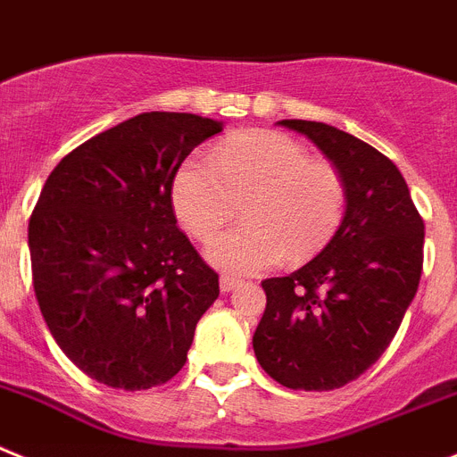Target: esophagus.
<instances>
[{
  "label": "esophagus",
  "instance_id": "obj_1",
  "mask_svg": "<svg viewBox=\"0 0 457 457\" xmlns=\"http://www.w3.org/2000/svg\"><path fill=\"white\" fill-rule=\"evenodd\" d=\"M238 285H241V279H238V278H229V275H220V291H223V294H229V291L237 289Z\"/></svg>",
  "mask_w": 457,
  "mask_h": 457
}]
</instances>
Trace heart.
Masks as SVG:
<instances>
[{"mask_svg": "<svg viewBox=\"0 0 457 457\" xmlns=\"http://www.w3.org/2000/svg\"><path fill=\"white\" fill-rule=\"evenodd\" d=\"M245 200V225L207 245V259L228 273H262L287 254L303 259L335 234L346 204L339 172L279 131H245L182 163L172 209L195 238L219 232Z\"/></svg>", "mask_w": 457, "mask_h": 457, "instance_id": "b5f03b06", "label": "heart"}]
</instances>
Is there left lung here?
Returning <instances> with one entry per match:
<instances>
[{"instance_id": "1", "label": "left lung", "mask_w": 457, "mask_h": 457, "mask_svg": "<svg viewBox=\"0 0 457 457\" xmlns=\"http://www.w3.org/2000/svg\"><path fill=\"white\" fill-rule=\"evenodd\" d=\"M278 125L330 159L346 212L312 262L262 282L266 310L253 348L279 385L330 392L376 364L396 335L421 279L423 220L401 170L376 147L326 122Z\"/></svg>"}]
</instances>
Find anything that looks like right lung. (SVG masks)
I'll use <instances>...</instances> for the list:
<instances>
[{
	"label": "right lung",
	"instance_id": "right-lung-1",
	"mask_svg": "<svg viewBox=\"0 0 457 457\" xmlns=\"http://www.w3.org/2000/svg\"><path fill=\"white\" fill-rule=\"evenodd\" d=\"M219 131L193 113H141L70 152L40 191L29 220L40 312L61 351L106 387L170 380L219 298L170 198L184 159Z\"/></svg>",
	"mask_w": 457,
	"mask_h": 457
}]
</instances>
